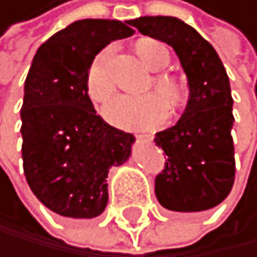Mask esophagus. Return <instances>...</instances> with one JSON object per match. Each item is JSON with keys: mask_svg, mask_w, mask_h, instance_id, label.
<instances>
[{"mask_svg": "<svg viewBox=\"0 0 257 257\" xmlns=\"http://www.w3.org/2000/svg\"><path fill=\"white\" fill-rule=\"evenodd\" d=\"M137 138L140 140V142H151V140H153L151 135H146V134H138Z\"/></svg>", "mask_w": 257, "mask_h": 257, "instance_id": "34e87169", "label": "esophagus"}]
</instances>
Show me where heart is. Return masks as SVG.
<instances>
[{
	"label": "heart",
	"mask_w": 257,
	"mask_h": 257,
	"mask_svg": "<svg viewBox=\"0 0 257 257\" xmlns=\"http://www.w3.org/2000/svg\"><path fill=\"white\" fill-rule=\"evenodd\" d=\"M138 54L145 66L153 72H161L164 70L169 62L167 48L154 40H143L138 43ZM112 54V46H107L101 50L86 70V93L95 103H106L111 98L114 91V83L109 75L107 64ZM154 86L161 93H164L167 98L177 99L179 90L177 85L167 77H156L154 78ZM104 117L120 128L128 130H146L156 128L162 125L169 117V104L167 101L159 95H146V96H130V95H119L115 96L111 103L104 107Z\"/></svg>",
	"instance_id": "b5f03b06"
}]
</instances>
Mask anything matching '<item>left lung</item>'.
<instances>
[{
    "mask_svg": "<svg viewBox=\"0 0 257 257\" xmlns=\"http://www.w3.org/2000/svg\"><path fill=\"white\" fill-rule=\"evenodd\" d=\"M128 24L172 46L188 80L180 120L154 138L167 156L154 183L158 201L175 212L212 209L228 196L235 180L233 99L224 64L209 41L177 17L143 16Z\"/></svg>",
    "mask_w": 257,
    "mask_h": 257,
    "instance_id": "8db88e82",
    "label": "left lung"
}]
</instances>
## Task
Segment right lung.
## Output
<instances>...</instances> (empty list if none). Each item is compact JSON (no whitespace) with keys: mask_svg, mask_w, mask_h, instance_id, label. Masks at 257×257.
Returning a JSON list of instances; mask_svg holds the SVG:
<instances>
[{"mask_svg":"<svg viewBox=\"0 0 257 257\" xmlns=\"http://www.w3.org/2000/svg\"><path fill=\"white\" fill-rule=\"evenodd\" d=\"M127 22L83 19L46 40L24 85L22 159L30 190L48 209L93 219L107 206V174L128 161L135 137L96 114L86 70L111 41L135 33Z\"/></svg>","mask_w":257,"mask_h":257,"instance_id":"1","label":"right lung"}]
</instances>
